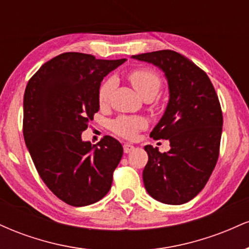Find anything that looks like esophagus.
Masks as SVG:
<instances>
[{"label": "esophagus", "instance_id": "esophagus-1", "mask_svg": "<svg viewBox=\"0 0 249 249\" xmlns=\"http://www.w3.org/2000/svg\"><path fill=\"white\" fill-rule=\"evenodd\" d=\"M123 148H124V152L125 153H130L131 151L134 150V146H133V145H131V144H124V146H123Z\"/></svg>", "mask_w": 249, "mask_h": 249}]
</instances>
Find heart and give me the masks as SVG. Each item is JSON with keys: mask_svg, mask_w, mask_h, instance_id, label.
<instances>
[{"mask_svg": "<svg viewBox=\"0 0 249 249\" xmlns=\"http://www.w3.org/2000/svg\"><path fill=\"white\" fill-rule=\"evenodd\" d=\"M128 81L136 89L137 92L144 97H154L161 88V79L156 72L150 69H136L128 73ZM115 88V81L107 79L101 85L98 91V101L101 105L107 104L111 93ZM146 126V121L142 117L121 116L111 123V130L123 138L131 139L139 130Z\"/></svg>", "mask_w": 249, "mask_h": 249, "instance_id": "1", "label": "heart"}]
</instances>
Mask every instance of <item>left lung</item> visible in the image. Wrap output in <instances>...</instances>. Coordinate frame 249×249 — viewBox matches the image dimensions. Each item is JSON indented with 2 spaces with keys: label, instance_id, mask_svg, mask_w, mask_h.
<instances>
[{
  "label": "left lung",
  "instance_id": "left-lung-1",
  "mask_svg": "<svg viewBox=\"0 0 249 249\" xmlns=\"http://www.w3.org/2000/svg\"><path fill=\"white\" fill-rule=\"evenodd\" d=\"M165 73L170 98L150 136L168 139L170 151L145 146L148 161L142 171L147 193L167 205L192 200L210 179L219 157L221 107L212 82L192 61L172 50L133 55Z\"/></svg>",
  "mask_w": 249,
  "mask_h": 249
}]
</instances>
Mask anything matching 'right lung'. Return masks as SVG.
I'll return each instance as SVG.
<instances>
[{
    "mask_svg": "<svg viewBox=\"0 0 249 249\" xmlns=\"http://www.w3.org/2000/svg\"><path fill=\"white\" fill-rule=\"evenodd\" d=\"M125 61L64 53L44 63L25 88V145L44 184L71 206L95 204L111 188L122 144L105 136L92 145L82 132L99 110L103 78Z\"/></svg>",
    "mask_w": 249,
    "mask_h": 249,
    "instance_id": "right-lung-1",
    "label": "right lung"
}]
</instances>
